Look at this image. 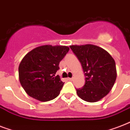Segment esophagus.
<instances>
[{"mask_svg": "<svg viewBox=\"0 0 130 130\" xmlns=\"http://www.w3.org/2000/svg\"><path fill=\"white\" fill-rule=\"evenodd\" d=\"M67 79H68L69 81H72V80H73V78H70V77H69V78H67Z\"/></svg>", "mask_w": 130, "mask_h": 130, "instance_id": "1", "label": "esophagus"}]
</instances>
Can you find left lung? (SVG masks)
Instances as JSON below:
<instances>
[{
  "label": "left lung",
  "mask_w": 130,
  "mask_h": 130,
  "mask_svg": "<svg viewBox=\"0 0 130 130\" xmlns=\"http://www.w3.org/2000/svg\"><path fill=\"white\" fill-rule=\"evenodd\" d=\"M70 48L81 63L86 76L84 86L76 89L78 96L90 103L100 101L109 94L116 80L115 60L96 45H71Z\"/></svg>",
  "instance_id": "obj_1"
}]
</instances>
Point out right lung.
Returning <instances> with one entry per match:
<instances>
[{"label": "right lung", "instance_id": "obj_1", "mask_svg": "<svg viewBox=\"0 0 130 130\" xmlns=\"http://www.w3.org/2000/svg\"><path fill=\"white\" fill-rule=\"evenodd\" d=\"M69 50L66 46L44 45L23 57L19 66V82L29 96L46 102L59 96L64 82L55 74Z\"/></svg>", "mask_w": 130, "mask_h": 130}]
</instances>
